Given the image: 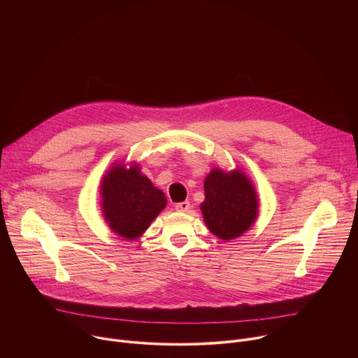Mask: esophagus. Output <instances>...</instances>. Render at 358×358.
I'll use <instances>...</instances> for the list:
<instances>
[{
    "instance_id": "esophagus-1",
    "label": "esophagus",
    "mask_w": 358,
    "mask_h": 358,
    "mask_svg": "<svg viewBox=\"0 0 358 358\" xmlns=\"http://www.w3.org/2000/svg\"><path fill=\"white\" fill-rule=\"evenodd\" d=\"M176 210H177L178 213H185V211H188V210H189V202H188V201H182V202L176 203Z\"/></svg>"
}]
</instances>
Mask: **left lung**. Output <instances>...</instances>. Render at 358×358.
<instances>
[{"label":"left lung","instance_id":"8db88e82","mask_svg":"<svg viewBox=\"0 0 358 358\" xmlns=\"http://www.w3.org/2000/svg\"><path fill=\"white\" fill-rule=\"evenodd\" d=\"M206 201L201 211L208 229L224 241L246 232L258 217V195L250 180L238 169H214L203 181Z\"/></svg>","mask_w":358,"mask_h":358}]
</instances>
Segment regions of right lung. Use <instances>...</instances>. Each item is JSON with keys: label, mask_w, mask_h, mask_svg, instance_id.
<instances>
[{"label": "right lung", "mask_w": 358, "mask_h": 358, "mask_svg": "<svg viewBox=\"0 0 358 358\" xmlns=\"http://www.w3.org/2000/svg\"><path fill=\"white\" fill-rule=\"evenodd\" d=\"M100 195L106 222L124 239L141 236L167 206L164 192L140 173L138 164H115L101 180Z\"/></svg>", "instance_id": "1"}]
</instances>
